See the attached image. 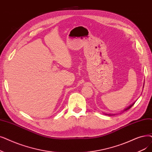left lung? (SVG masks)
Listing matches in <instances>:
<instances>
[{
    "instance_id": "obj_1",
    "label": "left lung",
    "mask_w": 152,
    "mask_h": 152,
    "mask_svg": "<svg viewBox=\"0 0 152 152\" xmlns=\"http://www.w3.org/2000/svg\"><path fill=\"white\" fill-rule=\"evenodd\" d=\"M143 86H144V84H143ZM135 102H134L133 104H132L131 105H129V106H128L127 107H126V108H125V109H124V110L122 111V113H124V111L127 110L129 109L130 107H132V105H133L135 104ZM105 114V115H116V114Z\"/></svg>"
}]
</instances>
